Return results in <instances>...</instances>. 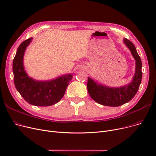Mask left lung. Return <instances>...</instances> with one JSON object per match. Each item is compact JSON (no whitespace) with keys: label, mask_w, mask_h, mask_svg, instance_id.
I'll return each mask as SVG.
<instances>
[{"label":"left lung","mask_w":156,"mask_h":156,"mask_svg":"<svg viewBox=\"0 0 156 156\" xmlns=\"http://www.w3.org/2000/svg\"><path fill=\"white\" fill-rule=\"evenodd\" d=\"M123 42L135 60V73L131 82L119 87H110L88 78L87 89L92 99L101 105L117 107L132 100L136 95L142 81V61L133 43L127 38Z\"/></svg>","instance_id":"obj_1"}]
</instances>
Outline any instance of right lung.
Masks as SVG:
<instances>
[{
	"mask_svg": "<svg viewBox=\"0 0 156 156\" xmlns=\"http://www.w3.org/2000/svg\"><path fill=\"white\" fill-rule=\"evenodd\" d=\"M33 38L19 46L13 60L14 82L18 92L28 103L36 106H50L62 99L73 75L67 74L48 81H38L30 77L24 69L23 58Z\"/></svg>",
	"mask_w": 156,
	"mask_h": 156,
	"instance_id": "1",
	"label": "right lung"
}]
</instances>
